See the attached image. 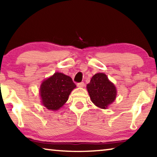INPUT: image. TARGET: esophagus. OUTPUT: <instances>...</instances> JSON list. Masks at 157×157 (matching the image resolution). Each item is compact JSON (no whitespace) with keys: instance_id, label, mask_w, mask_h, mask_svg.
<instances>
[{"instance_id":"1","label":"esophagus","mask_w":157,"mask_h":157,"mask_svg":"<svg viewBox=\"0 0 157 157\" xmlns=\"http://www.w3.org/2000/svg\"><path fill=\"white\" fill-rule=\"evenodd\" d=\"M84 86V82H79V83H78V87H83Z\"/></svg>"}]
</instances>
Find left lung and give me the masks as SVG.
Segmentation results:
<instances>
[{
	"label": "left lung",
	"instance_id": "8db88e82",
	"mask_svg": "<svg viewBox=\"0 0 157 157\" xmlns=\"http://www.w3.org/2000/svg\"><path fill=\"white\" fill-rule=\"evenodd\" d=\"M86 86L93 103L100 108L106 109L116 97L115 86L104 73L95 74Z\"/></svg>",
	"mask_w": 157,
	"mask_h": 157
}]
</instances>
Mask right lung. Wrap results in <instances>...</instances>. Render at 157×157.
Here are the masks:
<instances>
[{
	"label": "right lung",
	"mask_w": 157,
	"mask_h": 157,
	"mask_svg": "<svg viewBox=\"0 0 157 157\" xmlns=\"http://www.w3.org/2000/svg\"><path fill=\"white\" fill-rule=\"evenodd\" d=\"M75 87L71 77L62 73H55L41 85L42 103L50 110L59 109L68 100L71 92Z\"/></svg>",
	"instance_id": "add662e5"
}]
</instances>
